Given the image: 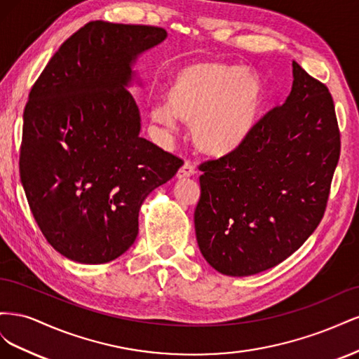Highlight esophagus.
I'll return each instance as SVG.
<instances>
[{
	"label": "esophagus",
	"instance_id": "1",
	"mask_svg": "<svg viewBox=\"0 0 359 359\" xmlns=\"http://www.w3.org/2000/svg\"><path fill=\"white\" fill-rule=\"evenodd\" d=\"M194 173H196V169H194V166L191 165L190 161H186L184 165L180 168L178 173H177V178L178 180H186V178H190L193 177Z\"/></svg>",
	"mask_w": 359,
	"mask_h": 359
}]
</instances>
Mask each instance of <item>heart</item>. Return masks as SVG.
<instances>
[{
    "mask_svg": "<svg viewBox=\"0 0 359 359\" xmlns=\"http://www.w3.org/2000/svg\"><path fill=\"white\" fill-rule=\"evenodd\" d=\"M166 99L151 106L153 121L173 130L178 116L190 124L194 147L215 158L236 153L252 137L265 103L262 82L255 73L217 61L178 70Z\"/></svg>",
    "mask_w": 359,
    "mask_h": 359,
    "instance_id": "obj_1",
    "label": "heart"
}]
</instances>
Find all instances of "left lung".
I'll return each mask as SVG.
<instances>
[{
	"label": "left lung",
	"mask_w": 359,
	"mask_h": 359,
	"mask_svg": "<svg viewBox=\"0 0 359 359\" xmlns=\"http://www.w3.org/2000/svg\"><path fill=\"white\" fill-rule=\"evenodd\" d=\"M286 102L236 153L201 165L194 231L202 256L232 277L262 273L320 223L340 157L332 97L298 62Z\"/></svg>",
	"instance_id": "obj_1"
}]
</instances>
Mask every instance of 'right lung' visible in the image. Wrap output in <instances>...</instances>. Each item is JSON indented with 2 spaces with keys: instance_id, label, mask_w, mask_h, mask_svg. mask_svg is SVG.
<instances>
[{
  "instance_id": "add662e5",
  "label": "right lung",
  "mask_w": 359,
  "mask_h": 359,
  "mask_svg": "<svg viewBox=\"0 0 359 359\" xmlns=\"http://www.w3.org/2000/svg\"><path fill=\"white\" fill-rule=\"evenodd\" d=\"M166 37L158 27L86 24L29 93L20 182L41 233L74 262L106 264L126 253L145 198L182 166L139 136V107L127 90L137 58Z\"/></svg>"
}]
</instances>
